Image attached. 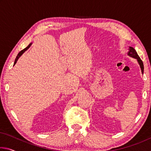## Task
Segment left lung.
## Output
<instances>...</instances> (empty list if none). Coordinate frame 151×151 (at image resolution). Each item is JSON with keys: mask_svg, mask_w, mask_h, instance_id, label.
<instances>
[{"mask_svg": "<svg viewBox=\"0 0 151 151\" xmlns=\"http://www.w3.org/2000/svg\"><path fill=\"white\" fill-rule=\"evenodd\" d=\"M129 51L128 52V55L130 56V57H131L132 58H136V59L137 60L138 63H139V65H140V68H141V72L143 74V72H144V65H143V63L142 60L140 59V58L139 57V56L138 55L137 51L135 50V49L134 48L132 47H129Z\"/></svg>", "mask_w": 151, "mask_h": 151, "instance_id": "obj_1", "label": "left lung"}]
</instances>
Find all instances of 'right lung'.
I'll return each instance as SVG.
<instances>
[{
	"mask_svg": "<svg viewBox=\"0 0 151 151\" xmlns=\"http://www.w3.org/2000/svg\"><path fill=\"white\" fill-rule=\"evenodd\" d=\"M31 45H32V43H30V44L29 45V46H28L27 47H26L24 48V49H23V50H22L21 51H20V52H19V54H18V55L17 56V57H16V59H15V61H14V65H15V64L17 63V60H18V59H19V58H20V56H21L22 54H23V53L25 52V51H26L28 48H29L30 46H31Z\"/></svg>",
	"mask_w": 151,
	"mask_h": 151,
	"instance_id": "obj_1",
	"label": "right lung"
}]
</instances>
